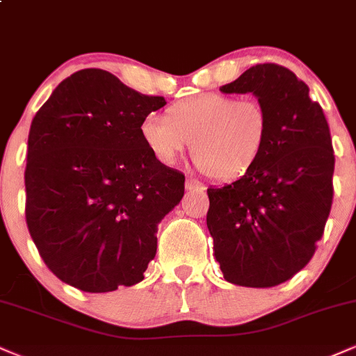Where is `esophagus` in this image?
I'll return each mask as SVG.
<instances>
[{"mask_svg":"<svg viewBox=\"0 0 356 356\" xmlns=\"http://www.w3.org/2000/svg\"><path fill=\"white\" fill-rule=\"evenodd\" d=\"M186 189L187 191H191V192H201V191H204V186L199 181H195V179H192V177H187L186 179Z\"/></svg>","mask_w":356,"mask_h":356,"instance_id":"obj_1","label":"esophagus"}]
</instances>
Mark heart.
Wrapping results in <instances>:
<instances>
[{
	"label": "heart",
	"instance_id": "obj_1",
	"mask_svg": "<svg viewBox=\"0 0 356 356\" xmlns=\"http://www.w3.org/2000/svg\"><path fill=\"white\" fill-rule=\"evenodd\" d=\"M268 129L266 108L257 100L199 93L170 105L167 118L147 115L140 137L162 165H174L192 142L195 162L211 177L232 181L256 164Z\"/></svg>",
	"mask_w": 356,
	"mask_h": 356
}]
</instances>
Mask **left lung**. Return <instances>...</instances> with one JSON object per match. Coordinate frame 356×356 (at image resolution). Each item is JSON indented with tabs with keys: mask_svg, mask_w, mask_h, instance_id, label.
I'll use <instances>...</instances> for the list:
<instances>
[{
	"mask_svg": "<svg viewBox=\"0 0 356 356\" xmlns=\"http://www.w3.org/2000/svg\"><path fill=\"white\" fill-rule=\"evenodd\" d=\"M222 93H252L266 108L268 140L238 181L207 189V229L224 280L248 288L288 281L309 263L333 201L330 127L305 81L256 65Z\"/></svg>",
	"mask_w": 356,
	"mask_h": 356,
	"instance_id": "left-lung-1",
	"label": "left lung"
}]
</instances>
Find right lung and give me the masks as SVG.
<instances>
[{
    "label": "right lung",
    "instance_id": "right-lung-1",
    "mask_svg": "<svg viewBox=\"0 0 356 356\" xmlns=\"http://www.w3.org/2000/svg\"><path fill=\"white\" fill-rule=\"evenodd\" d=\"M165 105L85 68L36 112L24 170L26 224L44 264L87 293L134 286L157 252V226L181 202L184 174L159 164L140 124Z\"/></svg>",
    "mask_w": 356,
    "mask_h": 356
}]
</instances>
